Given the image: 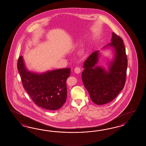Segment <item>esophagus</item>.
Masks as SVG:
<instances>
[{
    "instance_id": "esophagus-1",
    "label": "esophagus",
    "mask_w": 146,
    "mask_h": 146,
    "mask_svg": "<svg viewBox=\"0 0 146 146\" xmlns=\"http://www.w3.org/2000/svg\"><path fill=\"white\" fill-rule=\"evenodd\" d=\"M74 71L75 73L79 74L81 72V69H80V68H79V67H76V68H75Z\"/></svg>"
}]
</instances>
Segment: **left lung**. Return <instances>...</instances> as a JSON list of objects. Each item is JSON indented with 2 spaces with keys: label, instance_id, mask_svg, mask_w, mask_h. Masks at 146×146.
I'll return each instance as SVG.
<instances>
[{
  "label": "left lung",
  "instance_id": "left-lung-1",
  "mask_svg": "<svg viewBox=\"0 0 146 146\" xmlns=\"http://www.w3.org/2000/svg\"><path fill=\"white\" fill-rule=\"evenodd\" d=\"M111 47L114 52L113 60L109 65L108 70L96 66L99 51L91 54L84 62L82 73L83 84L91 99L98 105L110 102L115 98L125 86L128 60L125 44L121 37L112 33L111 42L103 48Z\"/></svg>",
  "mask_w": 146,
  "mask_h": 146
}]
</instances>
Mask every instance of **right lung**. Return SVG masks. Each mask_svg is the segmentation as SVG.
Instances as JSON below:
<instances>
[{
	"instance_id": "obj_1",
	"label": "right lung",
	"mask_w": 146,
	"mask_h": 146,
	"mask_svg": "<svg viewBox=\"0 0 146 146\" xmlns=\"http://www.w3.org/2000/svg\"><path fill=\"white\" fill-rule=\"evenodd\" d=\"M17 68L21 82L36 105L49 110H58L63 106L67 97L66 80L70 68L58 69L43 73L29 71L22 56L19 57Z\"/></svg>"
}]
</instances>
